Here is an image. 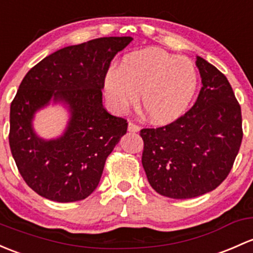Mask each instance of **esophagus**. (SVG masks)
Returning a JSON list of instances; mask_svg holds the SVG:
<instances>
[{"instance_id":"1","label":"esophagus","mask_w":253,"mask_h":253,"mask_svg":"<svg viewBox=\"0 0 253 253\" xmlns=\"http://www.w3.org/2000/svg\"><path fill=\"white\" fill-rule=\"evenodd\" d=\"M140 129V127L137 124H134L133 121L128 122V131L129 132H138Z\"/></svg>"}]
</instances>
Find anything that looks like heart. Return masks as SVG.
Masks as SVG:
<instances>
[{"label": "heart", "instance_id": "obj_1", "mask_svg": "<svg viewBox=\"0 0 253 253\" xmlns=\"http://www.w3.org/2000/svg\"><path fill=\"white\" fill-rule=\"evenodd\" d=\"M198 87V71L184 57L160 48H147L126 55L121 66L105 76L106 99L116 113L138 102L148 118L169 124L184 114Z\"/></svg>", "mask_w": 253, "mask_h": 253}]
</instances>
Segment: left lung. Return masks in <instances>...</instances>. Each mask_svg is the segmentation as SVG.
<instances>
[{
  "label": "left lung",
  "instance_id": "1",
  "mask_svg": "<svg viewBox=\"0 0 253 253\" xmlns=\"http://www.w3.org/2000/svg\"><path fill=\"white\" fill-rule=\"evenodd\" d=\"M196 65L203 87L195 104L171 124L140 129L149 184L171 199L216 189L229 174L243 140L241 108L228 79L201 57Z\"/></svg>",
  "mask_w": 253,
  "mask_h": 253
}]
</instances>
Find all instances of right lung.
<instances>
[{
	"label": "right lung",
	"mask_w": 253,
	"mask_h": 253,
	"mask_svg": "<svg viewBox=\"0 0 253 253\" xmlns=\"http://www.w3.org/2000/svg\"><path fill=\"white\" fill-rule=\"evenodd\" d=\"M132 37H100L69 46L29 70L10 104L9 147L18 171L39 195L74 203L99 184L106 158L127 132V120L102 104V88L115 54ZM50 99L69 105L66 133L43 141L31 126L33 114Z\"/></svg>",
	"instance_id": "add662e5"
}]
</instances>
